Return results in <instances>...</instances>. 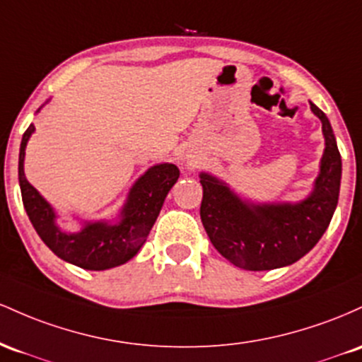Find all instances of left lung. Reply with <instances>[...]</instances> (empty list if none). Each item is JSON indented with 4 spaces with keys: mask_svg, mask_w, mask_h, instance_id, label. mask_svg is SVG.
<instances>
[{
    "mask_svg": "<svg viewBox=\"0 0 362 362\" xmlns=\"http://www.w3.org/2000/svg\"><path fill=\"white\" fill-rule=\"evenodd\" d=\"M322 121L325 152L310 197L298 203H251L224 181L200 174L202 224L215 250L239 269L262 272L292 265L320 241L339 203L342 159L334 129L315 104Z\"/></svg>",
    "mask_w": 362,
    "mask_h": 362,
    "instance_id": "left-lung-1",
    "label": "left lung"
}]
</instances>
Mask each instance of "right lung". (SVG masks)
Returning <instances> with one entry per match:
<instances>
[{
	"label": "right lung",
	"instance_id": "right-lung-1",
	"mask_svg": "<svg viewBox=\"0 0 362 362\" xmlns=\"http://www.w3.org/2000/svg\"><path fill=\"white\" fill-rule=\"evenodd\" d=\"M34 124L23 133L18 156V181L22 202L32 226L56 257L85 270H107L132 259L147 241L169 189L180 177L174 164L152 165L129 189L119 221L85 222L78 233H66L56 224V212L27 181L23 173L27 141Z\"/></svg>",
	"mask_w": 362,
	"mask_h": 362
}]
</instances>
